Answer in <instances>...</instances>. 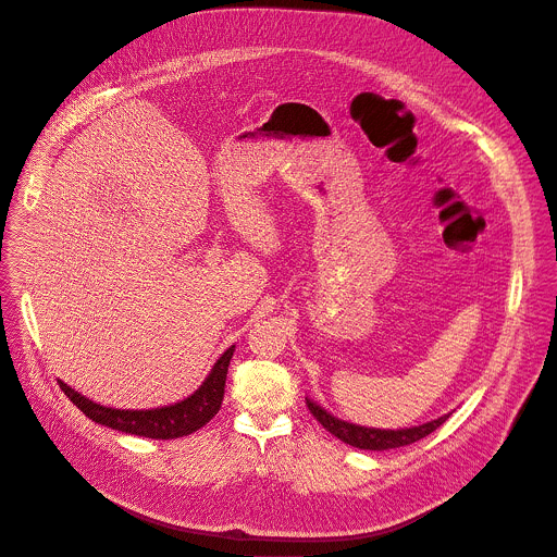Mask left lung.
Instances as JSON below:
<instances>
[{
	"mask_svg": "<svg viewBox=\"0 0 557 557\" xmlns=\"http://www.w3.org/2000/svg\"><path fill=\"white\" fill-rule=\"evenodd\" d=\"M307 407L313 413V418L329 433H333L337 440H342L344 444L356 446V448H367V450H386V448H397V446L413 444V442L426 437L429 433H433L437 426H442L448 420V416H442V418L431 420V422L420 424V426L399 429V431H384V429H367V426L342 422V420L333 418L331 413H326L322 407H318V404L311 401V399H307Z\"/></svg>",
	"mask_w": 557,
	"mask_h": 557,
	"instance_id": "1",
	"label": "left lung"
}]
</instances>
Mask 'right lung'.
I'll use <instances>...</instances> for the list:
<instances>
[{"label":"right lung","instance_id":"add662e5","mask_svg":"<svg viewBox=\"0 0 557 557\" xmlns=\"http://www.w3.org/2000/svg\"><path fill=\"white\" fill-rule=\"evenodd\" d=\"M233 350H235V346L224 350V356L215 362V367L209 373V377L205 380V384H201L190 397H186L177 404H171V407H162V409H150V411L107 409V407H99V404L90 401L88 397L79 395L64 382H60V388L86 418H90L97 424H104V426H111L115 431L131 433V435L150 437V440H173V437L195 433L209 420H213V416L220 411Z\"/></svg>","mask_w":557,"mask_h":557}]
</instances>
